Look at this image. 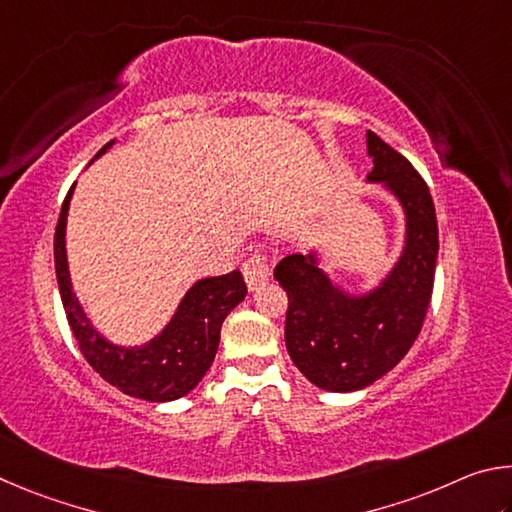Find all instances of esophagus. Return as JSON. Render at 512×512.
I'll return each mask as SVG.
<instances>
[{
    "label": "esophagus",
    "mask_w": 512,
    "mask_h": 512,
    "mask_svg": "<svg viewBox=\"0 0 512 512\" xmlns=\"http://www.w3.org/2000/svg\"><path fill=\"white\" fill-rule=\"evenodd\" d=\"M242 276H245V283L249 290H256L258 285H263L270 279V265H267L265 256L254 254L249 256L245 263H242Z\"/></svg>",
    "instance_id": "1"
}]
</instances>
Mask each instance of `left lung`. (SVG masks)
<instances>
[{"instance_id":"8db88e82","label":"left lung","mask_w":512,"mask_h":512,"mask_svg":"<svg viewBox=\"0 0 512 512\" xmlns=\"http://www.w3.org/2000/svg\"><path fill=\"white\" fill-rule=\"evenodd\" d=\"M371 182H384L407 213V247L378 290L339 292L315 256L292 254L274 267L288 294L285 346L306 378L326 391H357L389 373L414 346L434 290L438 224L425 179L407 157L366 132Z\"/></svg>"}]
</instances>
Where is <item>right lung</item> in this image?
Returning a JSON list of instances; mask_svg holds the SVG:
<instances>
[{"label":"right lung","mask_w":512,"mask_h":512,"mask_svg":"<svg viewBox=\"0 0 512 512\" xmlns=\"http://www.w3.org/2000/svg\"><path fill=\"white\" fill-rule=\"evenodd\" d=\"M112 143L114 141L105 143L98 155H103ZM71 191L74 186L69 188L60 209L56 238H53V258H56L60 299L80 353L103 380L132 398L168 402L186 396L213 364L224 317L245 299L247 285L242 281V274L233 270L229 274L213 276V279L197 281L188 290L164 333L146 346L121 348L105 342L89 326L83 308L78 306L74 292H71L65 256V222Z\"/></svg>","instance_id":"obj_1"}]
</instances>
